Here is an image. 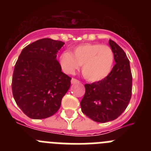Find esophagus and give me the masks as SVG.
Wrapping results in <instances>:
<instances>
[{
  "instance_id": "esophagus-1",
  "label": "esophagus",
  "mask_w": 151,
  "mask_h": 151,
  "mask_svg": "<svg viewBox=\"0 0 151 151\" xmlns=\"http://www.w3.org/2000/svg\"><path fill=\"white\" fill-rule=\"evenodd\" d=\"M79 81H78V80H77V79H76V78H73L71 79V83L72 84H73V85H74V84H78V83H79Z\"/></svg>"
}]
</instances>
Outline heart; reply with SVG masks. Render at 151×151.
Instances as JSON below:
<instances>
[{
  "instance_id": "obj_1",
  "label": "heart",
  "mask_w": 151,
  "mask_h": 151,
  "mask_svg": "<svg viewBox=\"0 0 151 151\" xmlns=\"http://www.w3.org/2000/svg\"><path fill=\"white\" fill-rule=\"evenodd\" d=\"M63 71L72 74L82 65L84 76L91 82H97L110 74L114 63L111 47L101 44H83L73 49V54L66 50L60 57Z\"/></svg>"
}]
</instances>
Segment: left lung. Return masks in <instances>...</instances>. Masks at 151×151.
Returning <instances> with one entry per match:
<instances>
[{"label": "left lung", "mask_w": 151, "mask_h": 151, "mask_svg": "<svg viewBox=\"0 0 151 151\" xmlns=\"http://www.w3.org/2000/svg\"><path fill=\"white\" fill-rule=\"evenodd\" d=\"M116 64L104 79L85 85V93L80 103L84 114L97 122L118 118L127 107L132 96V76L130 63L124 50L109 40Z\"/></svg>", "instance_id": "left-lung-1"}]
</instances>
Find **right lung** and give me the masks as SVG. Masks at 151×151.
Segmentation results:
<instances>
[{
	"label": "right lung",
	"instance_id": "right-lung-1",
	"mask_svg": "<svg viewBox=\"0 0 151 151\" xmlns=\"http://www.w3.org/2000/svg\"><path fill=\"white\" fill-rule=\"evenodd\" d=\"M60 41L42 38L22 49L16 63L12 91L17 104L27 116L41 119L55 114L71 85L61 71L57 54Z\"/></svg>",
	"mask_w": 151,
	"mask_h": 151
}]
</instances>
